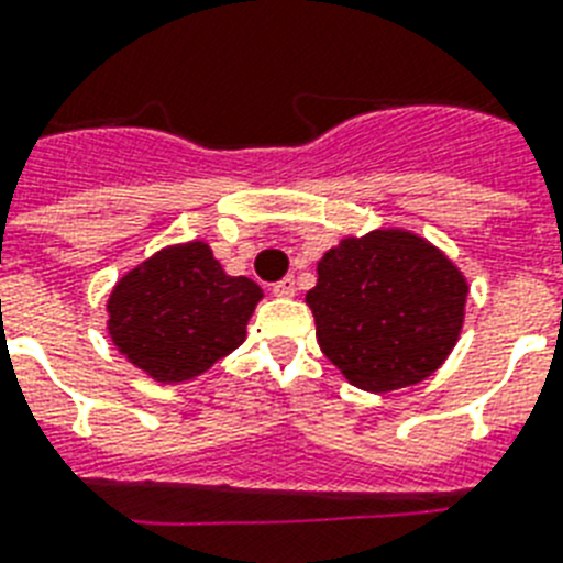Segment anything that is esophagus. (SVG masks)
Wrapping results in <instances>:
<instances>
[{
    "mask_svg": "<svg viewBox=\"0 0 563 563\" xmlns=\"http://www.w3.org/2000/svg\"><path fill=\"white\" fill-rule=\"evenodd\" d=\"M272 291H274V295H277V297H295V291H297L295 277H283L280 283H274Z\"/></svg>",
    "mask_w": 563,
    "mask_h": 563,
    "instance_id": "obj_1",
    "label": "esophagus"
}]
</instances>
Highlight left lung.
<instances>
[{
  "mask_svg": "<svg viewBox=\"0 0 563 563\" xmlns=\"http://www.w3.org/2000/svg\"><path fill=\"white\" fill-rule=\"evenodd\" d=\"M466 295L464 272L438 245L395 225L332 245L306 306L340 375L384 395L441 369L464 329Z\"/></svg>",
  "mask_w": 563,
  "mask_h": 563,
  "instance_id": "obj_1",
  "label": "left lung"
}]
</instances>
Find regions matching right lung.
<instances>
[{"label":"right lung","instance_id":"add662e5","mask_svg":"<svg viewBox=\"0 0 563 563\" xmlns=\"http://www.w3.org/2000/svg\"><path fill=\"white\" fill-rule=\"evenodd\" d=\"M263 289L231 277L206 240L165 245L108 295V338L157 384H186L245 340Z\"/></svg>","mask_w":563,"mask_h":563}]
</instances>
